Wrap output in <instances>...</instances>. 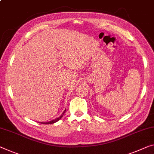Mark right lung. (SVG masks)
Here are the masks:
<instances>
[{"instance_id": "1", "label": "right lung", "mask_w": 154, "mask_h": 154, "mask_svg": "<svg viewBox=\"0 0 154 154\" xmlns=\"http://www.w3.org/2000/svg\"><path fill=\"white\" fill-rule=\"evenodd\" d=\"M65 111H66V109H65V111H64L63 113H62V114H61V116H60L58 117V118H55V119L51 120H50V121H49V122H41V123H42V124H45V125H49V124H53V123H55V122H56L57 121H58L59 120L61 119V118H62V117L63 116V115L65 114Z\"/></svg>"}]
</instances>
